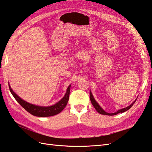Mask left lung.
Returning <instances> with one entry per match:
<instances>
[{
	"mask_svg": "<svg viewBox=\"0 0 152 152\" xmlns=\"http://www.w3.org/2000/svg\"><path fill=\"white\" fill-rule=\"evenodd\" d=\"M137 99V98H136V100H135V101H134L131 105H129V106L126 107H125V108L121 109H119L118 111H117L116 112L114 113H108L105 112V111L104 110V109H102V108L99 105H98V104L97 103L96 101L94 100V97H93V94H92V93H91V91H90V100H91V103H92V104H93V105L94 106V107L95 108V109H96V110L98 113H99L100 114H102V115L112 116V115H117L118 113H124V112H125V111H128V109H129L130 108H131V107H132V105H133L134 104H135V102H136Z\"/></svg>",
	"mask_w": 152,
	"mask_h": 152,
	"instance_id": "left-lung-1",
	"label": "left lung"
}]
</instances>
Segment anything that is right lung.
Listing matches in <instances>:
<instances>
[{
  "mask_svg": "<svg viewBox=\"0 0 152 152\" xmlns=\"http://www.w3.org/2000/svg\"><path fill=\"white\" fill-rule=\"evenodd\" d=\"M70 85L68 87L67 89H66V92L65 96H63L61 100H59L56 104L51 105V106L43 107L30 104L28 102L23 100V99H21L18 95H17V94L13 92V91L12 89V88L9 84V89L10 92H11L13 97L15 98V99L17 101V102L25 110H26L28 113H30V114L34 116H39V117H47V116H54L59 113L60 112H61L66 105V104H67L70 94Z\"/></svg>",
  "mask_w": 152,
  "mask_h": 152,
  "instance_id": "add662e5",
  "label": "right lung"
}]
</instances>
